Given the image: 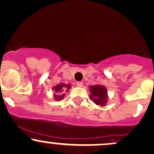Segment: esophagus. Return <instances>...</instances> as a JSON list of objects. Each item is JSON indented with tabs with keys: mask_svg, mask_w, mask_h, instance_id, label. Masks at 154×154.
Here are the masks:
<instances>
[{
	"mask_svg": "<svg viewBox=\"0 0 154 154\" xmlns=\"http://www.w3.org/2000/svg\"><path fill=\"white\" fill-rule=\"evenodd\" d=\"M76 85H77V87H79V88H81V87L83 86V83L82 82H77Z\"/></svg>",
	"mask_w": 154,
	"mask_h": 154,
	"instance_id": "1",
	"label": "esophagus"
}]
</instances>
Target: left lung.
<instances>
[{
    "mask_svg": "<svg viewBox=\"0 0 154 154\" xmlns=\"http://www.w3.org/2000/svg\"><path fill=\"white\" fill-rule=\"evenodd\" d=\"M91 92L90 97L94 103L100 106H105L107 102V88L101 85H95L90 86Z\"/></svg>",
    "mask_w": 154,
    "mask_h": 154,
    "instance_id": "1",
    "label": "left lung"
}]
</instances>
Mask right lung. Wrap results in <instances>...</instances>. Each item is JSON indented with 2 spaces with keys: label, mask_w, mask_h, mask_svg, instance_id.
Returning a JSON list of instances; mask_svg holds the SVG:
<instances>
[{
  "label": "right lung",
  "mask_w": 154,
  "mask_h": 154,
  "mask_svg": "<svg viewBox=\"0 0 154 154\" xmlns=\"http://www.w3.org/2000/svg\"><path fill=\"white\" fill-rule=\"evenodd\" d=\"M71 88V85H66L64 83H61L60 85H56L53 88L54 90V97L57 101L62 100L65 95V92H67Z\"/></svg>",
  "instance_id": "obj_1"
}]
</instances>
